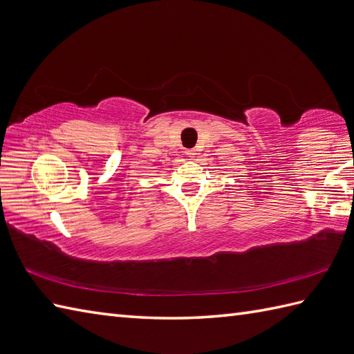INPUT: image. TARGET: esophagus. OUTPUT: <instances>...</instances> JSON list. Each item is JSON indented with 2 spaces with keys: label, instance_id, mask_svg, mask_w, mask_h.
Instances as JSON below:
<instances>
[{
  "label": "esophagus",
  "instance_id": "obj_1",
  "mask_svg": "<svg viewBox=\"0 0 354 354\" xmlns=\"http://www.w3.org/2000/svg\"><path fill=\"white\" fill-rule=\"evenodd\" d=\"M187 157H190V158H194L196 155H197V151L196 149H187Z\"/></svg>",
  "mask_w": 354,
  "mask_h": 354
}]
</instances>
